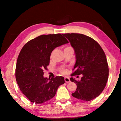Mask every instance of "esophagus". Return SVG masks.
Masks as SVG:
<instances>
[{"instance_id": "obj_1", "label": "esophagus", "mask_w": 121, "mask_h": 121, "mask_svg": "<svg viewBox=\"0 0 121 121\" xmlns=\"http://www.w3.org/2000/svg\"><path fill=\"white\" fill-rule=\"evenodd\" d=\"M65 82H66V83H69L70 82L69 78L67 77H65Z\"/></svg>"}]
</instances>
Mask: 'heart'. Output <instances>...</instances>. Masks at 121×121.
Returning <instances> with one entry per match:
<instances>
[{"mask_svg":"<svg viewBox=\"0 0 121 121\" xmlns=\"http://www.w3.org/2000/svg\"><path fill=\"white\" fill-rule=\"evenodd\" d=\"M69 48V47H67V48H65V49H67V48ZM62 72L63 73H66V72H67V70L66 69H63L62 70Z\"/></svg>","mask_w":121,"mask_h":121,"instance_id":"obj_1","label":"heart"}]
</instances>
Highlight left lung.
<instances>
[{"label": "left lung", "instance_id": "1", "mask_svg": "<svg viewBox=\"0 0 121 121\" xmlns=\"http://www.w3.org/2000/svg\"><path fill=\"white\" fill-rule=\"evenodd\" d=\"M74 49L76 62L71 76L82 74L80 81L73 77L77 89L71 94L83 101H90L98 97L105 87L109 69L106 55L100 45L90 37L80 34H64Z\"/></svg>", "mask_w": 121, "mask_h": 121}]
</instances>
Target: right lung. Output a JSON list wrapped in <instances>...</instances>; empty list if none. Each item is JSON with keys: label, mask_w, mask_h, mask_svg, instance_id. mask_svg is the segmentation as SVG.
<instances>
[{"label": "right lung", "mask_w": 121, "mask_h": 121, "mask_svg": "<svg viewBox=\"0 0 121 121\" xmlns=\"http://www.w3.org/2000/svg\"><path fill=\"white\" fill-rule=\"evenodd\" d=\"M63 34L41 35L24 45L16 62L15 77L23 95L35 104L44 103L56 95L64 77H44V70L50 63L51 54L55 48L68 43Z\"/></svg>", "instance_id": "obj_1"}]
</instances>
